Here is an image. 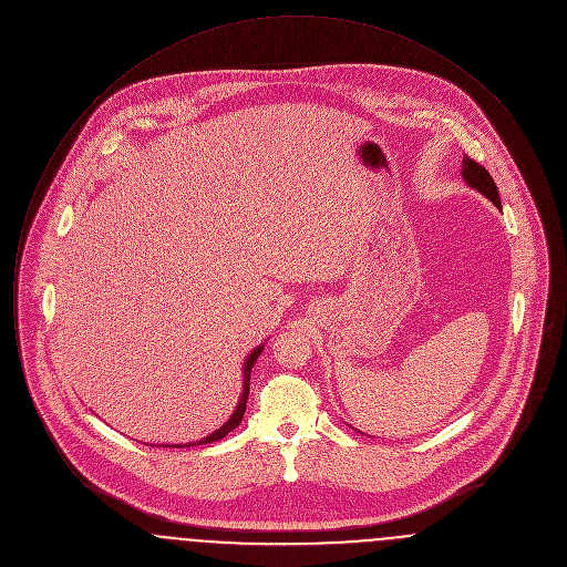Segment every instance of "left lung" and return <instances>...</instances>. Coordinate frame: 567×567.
<instances>
[{"label": "left lung", "instance_id": "1", "mask_svg": "<svg viewBox=\"0 0 567 567\" xmlns=\"http://www.w3.org/2000/svg\"><path fill=\"white\" fill-rule=\"evenodd\" d=\"M461 163H463V165H461V167H463V178L467 181V185L474 187L476 190H481L497 208H502L497 187H495V183H493V178H491V174L486 172L485 167H483L481 163L470 159L467 155L463 157V162Z\"/></svg>", "mask_w": 567, "mask_h": 567}]
</instances>
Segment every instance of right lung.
I'll list each match as a JSON object with an SVG mask.
<instances>
[{
    "label": "right lung",
    "mask_w": 567,
    "mask_h": 567,
    "mask_svg": "<svg viewBox=\"0 0 567 567\" xmlns=\"http://www.w3.org/2000/svg\"><path fill=\"white\" fill-rule=\"evenodd\" d=\"M261 351H264V347H257L255 351L248 354V359H246V365H244L243 398H240V404L236 408V412L231 414V419H229L218 432L213 433V435H208V437H204V440H199V442H190V444H185V446H197V444H210V442H216V440L225 437L227 433L234 432V430L243 423L244 412H246V400H248V389H250V370H252V365H255V361H257V357L261 354ZM174 449H183V444H174Z\"/></svg>",
    "instance_id": "1"
}]
</instances>
